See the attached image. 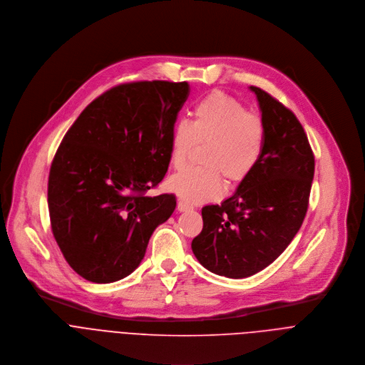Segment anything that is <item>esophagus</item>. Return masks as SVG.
Returning <instances> with one entry per match:
<instances>
[{"instance_id": "obj_1", "label": "esophagus", "mask_w": 365, "mask_h": 365, "mask_svg": "<svg viewBox=\"0 0 365 365\" xmlns=\"http://www.w3.org/2000/svg\"><path fill=\"white\" fill-rule=\"evenodd\" d=\"M177 208H178V211H188V210H192V205L190 202H187L185 200H178Z\"/></svg>"}]
</instances>
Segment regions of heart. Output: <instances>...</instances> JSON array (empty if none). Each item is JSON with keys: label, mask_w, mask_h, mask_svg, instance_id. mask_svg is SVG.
<instances>
[{"label": "heart", "mask_w": 365, "mask_h": 365, "mask_svg": "<svg viewBox=\"0 0 365 365\" xmlns=\"http://www.w3.org/2000/svg\"><path fill=\"white\" fill-rule=\"evenodd\" d=\"M266 142L264 119L235 98L212 92L197 102L191 120H180L171 132L170 161L181 168L192 150L205 145L201 168H185L168 180V188L188 202L220 197L225 180L239 184L257 167Z\"/></svg>", "instance_id": "1"}]
</instances>
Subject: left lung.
I'll return each instance as SVG.
<instances>
[{
	"mask_svg": "<svg viewBox=\"0 0 365 365\" xmlns=\"http://www.w3.org/2000/svg\"><path fill=\"white\" fill-rule=\"evenodd\" d=\"M250 89L266 123L263 155L230 198L202 207V230L191 243L205 269L232 279L263 270L294 240L308 211L315 171L295 113L263 89Z\"/></svg>",
	"mask_w": 365,
	"mask_h": 365,
	"instance_id": "8db88e82",
	"label": "left lung"
}]
</instances>
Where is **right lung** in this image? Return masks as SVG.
Here are the masks:
<instances>
[{
    "label": "right lung",
    "instance_id": "1",
    "mask_svg": "<svg viewBox=\"0 0 365 365\" xmlns=\"http://www.w3.org/2000/svg\"><path fill=\"white\" fill-rule=\"evenodd\" d=\"M187 82L118 85L86 106L53 158L47 202L53 236L83 279L110 283L140 263L154 230L177 205L147 195L170 165L171 132Z\"/></svg>",
    "mask_w": 365,
    "mask_h": 365
}]
</instances>
